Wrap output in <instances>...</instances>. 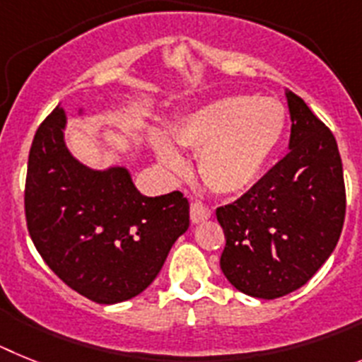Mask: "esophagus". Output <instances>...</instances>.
<instances>
[{"label":"esophagus","mask_w":362,"mask_h":362,"mask_svg":"<svg viewBox=\"0 0 362 362\" xmlns=\"http://www.w3.org/2000/svg\"><path fill=\"white\" fill-rule=\"evenodd\" d=\"M211 216V209L207 206L200 202H193L191 204V220H193L194 224H199V222H204Z\"/></svg>","instance_id":"34e87169"}]
</instances>
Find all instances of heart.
Returning <instances> with one entry per match:
<instances>
[{
	"label": "heart",
	"instance_id": "obj_1",
	"mask_svg": "<svg viewBox=\"0 0 362 362\" xmlns=\"http://www.w3.org/2000/svg\"><path fill=\"white\" fill-rule=\"evenodd\" d=\"M286 109L279 100L226 96L194 111L173 129L178 146L199 153V171L216 193H240L255 184L281 146ZM156 156L171 171L184 160L169 142L156 138Z\"/></svg>",
	"mask_w": 362,
	"mask_h": 362
}]
</instances>
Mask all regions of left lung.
<instances>
[{
  "instance_id": "left-lung-1",
  "label": "left lung",
  "mask_w": 362,
  "mask_h": 362,
  "mask_svg": "<svg viewBox=\"0 0 362 362\" xmlns=\"http://www.w3.org/2000/svg\"><path fill=\"white\" fill-rule=\"evenodd\" d=\"M290 153L235 202L216 207L226 246L220 268L242 293L279 298L328 260L346 215V187L333 133L288 93Z\"/></svg>"
}]
</instances>
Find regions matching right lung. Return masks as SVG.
Returning a JSON list of instances; mask_svg holds the SVG:
<instances>
[{
	"label": "right lung",
	"instance_id": "obj_1",
	"mask_svg": "<svg viewBox=\"0 0 362 362\" xmlns=\"http://www.w3.org/2000/svg\"><path fill=\"white\" fill-rule=\"evenodd\" d=\"M62 107L34 134L25 180V218L37 253L74 291L98 304L142 293L189 228L180 191L144 197L127 169L93 171L64 142Z\"/></svg>",
	"mask_w": 362,
	"mask_h": 362
}]
</instances>
